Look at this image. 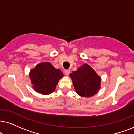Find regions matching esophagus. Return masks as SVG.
I'll use <instances>...</instances> for the list:
<instances>
[{
    "label": "esophagus",
    "mask_w": 134,
    "mask_h": 134,
    "mask_svg": "<svg viewBox=\"0 0 134 134\" xmlns=\"http://www.w3.org/2000/svg\"><path fill=\"white\" fill-rule=\"evenodd\" d=\"M70 72V70H69V69H67V70H65V71H64V73H65V74L67 76H68L69 75Z\"/></svg>",
    "instance_id": "esophagus-1"
}]
</instances>
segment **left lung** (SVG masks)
<instances>
[{
  "label": "left lung",
  "mask_w": 134,
  "mask_h": 134,
  "mask_svg": "<svg viewBox=\"0 0 134 134\" xmlns=\"http://www.w3.org/2000/svg\"><path fill=\"white\" fill-rule=\"evenodd\" d=\"M70 77L77 93L83 97L94 95L100 87V77L87 64L73 72Z\"/></svg>",
  "instance_id": "1"
}]
</instances>
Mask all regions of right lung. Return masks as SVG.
I'll list each match as a JSON object with an SVG mask.
<instances>
[{"label":"right lung","mask_w":134,"mask_h":134,"mask_svg":"<svg viewBox=\"0 0 134 134\" xmlns=\"http://www.w3.org/2000/svg\"><path fill=\"white\" fill-rule=\"evenodd\" d=\"M63 77L62 71L55 69L49 62L39 64L32 69L30 74L35 90L43 94L52 93L59 79Z\"/></svg>","instance_id":"add662e5"}]
</instances>
